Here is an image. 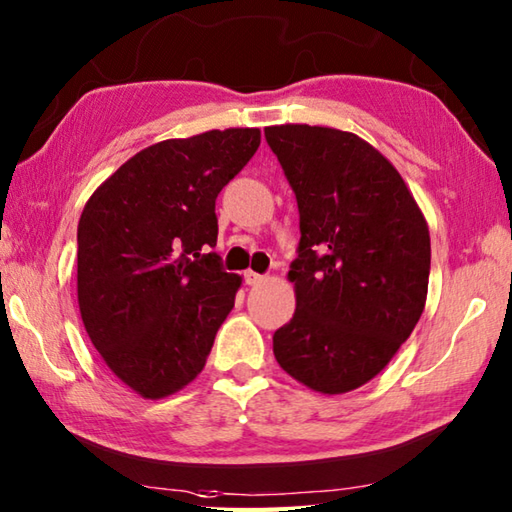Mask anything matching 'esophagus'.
<instances>
[{"label": "esophagus", "mask_w": 512, "mask_h": 512, "mask_svg": "<svg viewBox=\"0 0 512 512\" xmlns=\"http://www.w3.org/2000/svg\"><path fill=\"white\" fill-rule=\"evenodd\" d=\"M266 280L264 275H259V273H255V271H246L244 273V282L248 284V286H255V284H262Z\"/></svg>", "instance_id": "esophagus-1"}]
</instances>
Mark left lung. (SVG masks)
Instances as JSON below:
<instances>
[{
    "label": "left lung",
    "mask_w": 512,
    "mask_h": 512,
    "mask_svg": "<svg viewBox=\"0 0 512 512\" xmlns=\"http://www.w3.org/2000/svg\"><path fill=\"white\" fill-rule=\"evenodd\" d=\"M300 210L288 280L295 313L275 331L280 367L322 394L385 369L425 309L430 230L401 174L356 134L264 129Z\"/></svg>",
    "instance_id": "obj_1"
}]
</instances>
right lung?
Segmentation results:
<instances>
[{
  "instance_id": "1",
  "label": "right lung",
  "mask_w": 512,
  "mask_h": 512,
  "mask_svg": "<svg viewBox=\"0 0 512 512\" xmlns=\"http://www.w3.org/2000/svg\"><path fill=\"white\" fill-rule=\"evenodd\" d=\"M259 129H212L132 156L91 194L78 224V304L107 367L143 398H163L206 367L235 306L215 201L253 159Z\"/></svg>"
}]
</instances>
